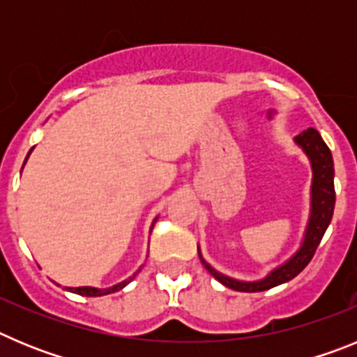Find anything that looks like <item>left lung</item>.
I'll list each match as a JSON object with an SVG mask.
<instances>
[{
    "instance_id": "1",
    "label": "left lung",
    "mask_w": 357,
    "mask_h": 357,
    "mask_svg": "<svg viewBox=\"0 0 357 357\" xmlns=\"http://www.w3.org/2000/svg\"><path fill=\"white\" fill-rule=\"evenodd\" d=\"M295 143L304 150V153L311 160L313 184H311V216H309L304 241H302L301 248L293 254V257H289L284 264H280L279 268L272 270L264 279L254 280V282H243V280L230 279V277L216 272L209 263H206V259L202 257L200 250H198V257H200L202 264L206 266L207 272L214 279L220 280L223 286L234 289V291H264V289L275 288V286L284 284V282L291 280L293 277L298 275L307 266L309 261L313 259L314 252H317L318 245H320L321 238H324L327 227H329L331 218H333L334 213V202H336L334 164L331 150L314 128H307V130L296 135Z\"/></svg>"
}]
</instances>
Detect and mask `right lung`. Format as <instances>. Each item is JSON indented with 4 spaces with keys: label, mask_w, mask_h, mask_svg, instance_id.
<instances>
[{
    "label": "right lung",
    "mask_w": 357,
    "mask_h": 357,
    "mask_svg": "<svg viewBox=\"0 0 357 357\" xmlns=\"http://www.w3.org/2000/svg\"><path fill=\"white\" fill-rule=\"evenodd\" d=\"M31 153V150H30ZM28 153V155H30ZM28 159V157H26ZM157 222V218L153 220V223ZM132 280V279H130ZM130 280H123V282H119V284L112 286V288H105V289H98V288H91V286H82V288H68L69 291L73 293H78V295H84V296H102V295H109V293H114V291H119V289H123L125 286L130 282Z\"/></svg>",
    "instance_id": "right-lung-1"
}]
</instances>
